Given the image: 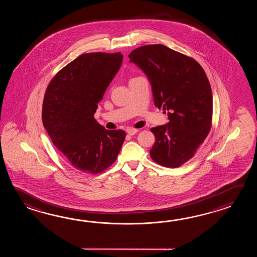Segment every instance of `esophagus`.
<instances>
[{
    "mask_svg": "<svg viewBox=\"0 0 257 257\" xmlns=\"http://www.w3.org/2000/svg\"><path fill=\"white\" fill-rule=\"evenodd\" d=\"M138 131H139V130H137V128L130 127V128H127V130H126V133H127L128 135H131V136H133V135H135V134H136Z\"/></svg>",
    "mask_w": 257,
    "mask_h": 257,
    "instance_id": "obj_1",
    "label": "esophagus"
}]
</instances>
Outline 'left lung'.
<instances>
[{"label":"left lung","instance_id":"left-lung-1","mask_svg":"<svg viewBox=\"0 0 257 257\" xmlns=\"http://www.w3.org/2000/svg\"><path fill=\"white\" fill-rule=\"evenodd\" d=\"M128 58L149 78L155 106L168 111L169 122L151 128L155 136L151 157L164 167H179L194 157L212 126L206 72L191 57L160 44L140 47Z\"/></svg>","mask_w":257,"mask_h":257}]
</instances>
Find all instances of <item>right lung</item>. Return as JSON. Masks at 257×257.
Returning a JSON list of instances; mask_svg holds the SVG:
<instances>
[{"instance_id": "add662e5", "label": "right lung", "mask_w": 257, "mask_h": 257, "mask_svg": "<svg viewBox=\"0 0 257 257\" xmlns=\"http://www.w3.org/2000/svg\"><path fill=\"white\" fill-rule=\"evenodd\" d=\"M122 60L120 52L80 55L47 87L44 127L55 147L78 171L92 175L104 172L115 163L125 141V131L105 130L93 116Z\"/></svg>"}]
</instances>
